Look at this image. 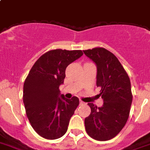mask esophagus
Here are the masks:
<instances>
[{
    "label": "esophagus",
    "instance_id": "1",
    "mask_svg": "<svg viewBox=\"0 0 150 150\" xmlns=\"http://www.w3.org/2000/svg\"><path fill=\"white\" fill-rule=\"evenodd\" d=\"M79 104H80V105H84V102H82L81 100H80V102H79Z\"/></svg>",
    "mask_w": 150,
    "mask_h": 150
}]
</instances>
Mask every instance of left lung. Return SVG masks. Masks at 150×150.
<instances>
[{
	"label": "left lung",
	"mask_w": 150,
	"mask_h": 150,
	"mask_svg": "<svg viewBox=\"0 0 150 150\" xmlns=\"http://www.w3.org/2000/svg\"><path fill=\"white\" fill-rule=\"evenodd\" d=\"M96 66V86L101 87L102 107L89 103L90 116L85 129L92 138L108 141L120 133L129 118L132 102L131 83L117 57L103 48L83 51Z\"/></svg>",
	"instance_id": "left-lung-1"
}]
</instances>
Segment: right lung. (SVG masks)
Returning <instances> with one entry per match:
<instances>
[{"label": "right lung", "mask_w": 150, "mask_h": 150, "mask_svg": "<svg viewBox=\"0 0 150 150\" xmlns=\"http://www.w3.org/2000/svg\"><path fill=\"white\" fill-rule=\"evenodd\" d=\"M82 55L81 50H52L36 60L27 77L23 87L27 117L44 138H60L68 129L79 99L65 98L59 87L63 83L67 67Z\"/></svg>", "instance_id": "add662e5"}]
</instances>
